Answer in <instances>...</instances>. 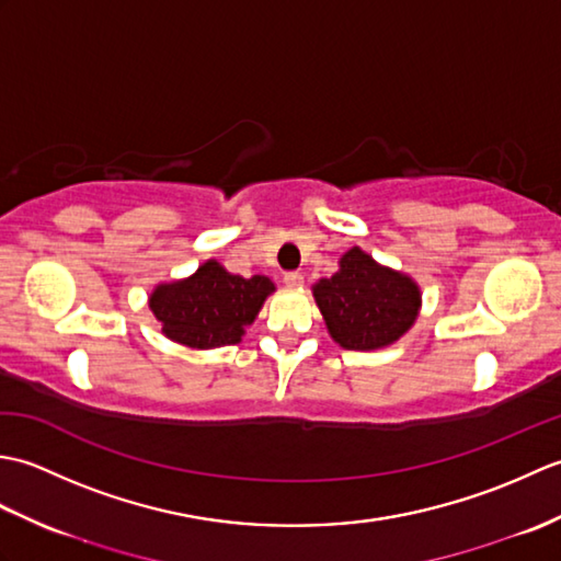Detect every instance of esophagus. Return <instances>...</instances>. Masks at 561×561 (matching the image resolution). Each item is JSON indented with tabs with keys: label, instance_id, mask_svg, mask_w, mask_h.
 Listing matches in <instances>:
<instances>
[{
	"label": "esophagus",
	"instance_id": "obj_1",
	"mask_svg": "<svg viewBox=\"0 0 561 561\" xmlns=\"http://www.w3.org/2000/svg\"><path fill=\"white\" fill-rule=\"evenodd\" d=\"M284 284H287V287H291V289H299L304 284V274L299 270L284 272Z\"/></svg>",
	"mask_w": 561,
	"mask_h": 561
}]
</instances>
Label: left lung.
<instances>
[{
	"label": "left lung",
	"instance_id": "left-lung-1",
	"mask_svg": "<svg viewBox=\"0 0 561 561\" xmlns=\"http://www.w3.org/2000/svg\"><path fill=\"white\" fill-rule=\"evenodd\" d=\"M325 325L344 350H378L392 344L414 323L420 311V287L352 248L340 270L313 287Z\"/></svg>",
	"mask_w": 561,
	"mask_h": 561
}]
</instances>
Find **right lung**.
Wrapping results in <instances>:
<instances>
[{
	"instance_id": "right-lung-1",
	"label": "right lung",
	"mask_w": 561,
	"mask_h": 561,
	"mask_svg": "<svg viewBox=\"0 0 561 561\" xmlns=\"http://www.w3.org/2000/svg\"><path fill=\"white\" fill-rule=\"evenodd\" d=\"M274 284L255 274L226 272L219 262H205L193 277L153 289L149 308L163 325V335L193 350H211L241 342Z\"/></svg>"
}]
</instances>
